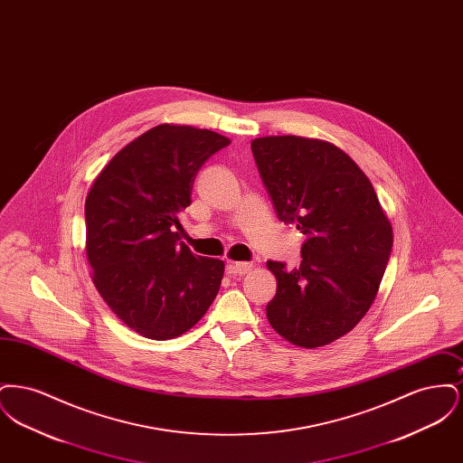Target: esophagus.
Returning a JSON list of instances; mask_svg holds the SVG:
<instances>
[{
    "instance_id": "esophagus-1",
    "label": "esophagus",
    "mask_w": 463,
    "mask_h": 463,
    "mask_svg": "<svg viewBox=\"0 0 463 463\" xmlns=\"http://www.w3.org/2000/svg\"><path fill=\"white\" fill-rule=\"evenodd\" d=\"M251 269H253V264H250V262H229L227 264V274L242 276V274H248Z\"/></svg>"
}]
</instances>
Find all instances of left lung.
<instances>
[{"label": "left lung", "mask_w": 463, "mask_h": 463, "mask_svg": "<svg viewBox=\"0 0 463 463\" xmlns=\"http://www.w3.org/2000/svg\"><path fill=\"white\" fill-rule=\"evenodd\" d=\"M251 153L279 221L306 238L300 267L267 262L278 281L267 319L293 345H326L372 307L392 251V225L368 176L330 142L262 137Z\"/></svg>", "instance_id": "obj_1"}]
</instances>
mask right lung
I'll return each instance as SVG.
<instances>
[{
	"instance_id": "add662e5",
	"label": "right lung",
	"mask_w": 463,
	"mask_h": 463,
	"mask_svg": "<svg viewBox=\"0 0 463 463\" xmlns=\"http://www.w3.org/2000/svg\"><path fill=\"white\" fill-rule=\"evenodd\" d=\"M231 140L212 130L159 125L95 178L85 203L93 285L110 310L146 338L191 330L215 300L223 262L178 242V213L208 157Z\"/></svg>"
}]
</instances>
